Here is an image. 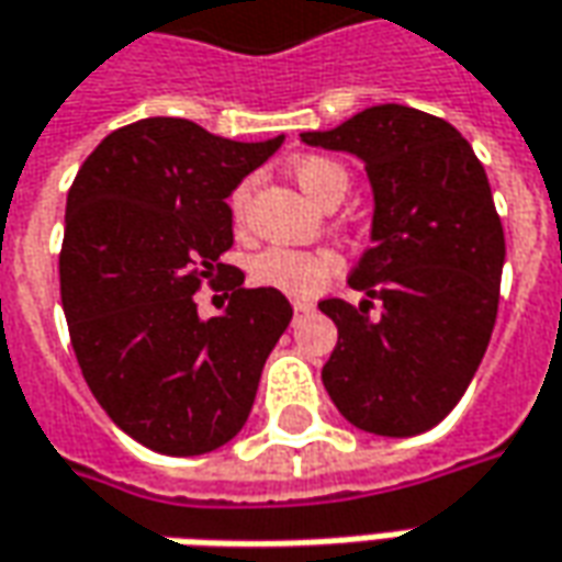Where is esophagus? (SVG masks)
<instances>
[{"label": "esophagus", "instance_id": "esophagus-1", "mask_svg": "<svg viewBox=\"0 0 562 562\" xmlns=\"http://www.w3.org/2000/svg\"><path fill=\"white\" fill-rule=\"evenodd\" d=\"M292 307H295V313H311L316 304H313L311 297H295V301H292Z\"/></svg>", "mask_w": 562, "mask_h": 562}]
</instances>
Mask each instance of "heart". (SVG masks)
I'll return each instance as SVG.
<instances>
[{
    "instance_id": "b5f03b06",
    "label": "heart",
    "mask_w": 562,
    "mask_h": 562,
    "mask_svg": "<svg viewBox=\"0 0 562 562\" xmlns=\"http://www.w3.org/2000/svg\"><path fill=\"white\" fill-rule=\"evenodd\" d=\"M297 187L311 196L313 202H319L331 190H347V171L331 162L326 156H304L292 166ZM246 202V190H236L233 193V209L239 212ZM338 270V258L326 249H289V246H273L265 249L261 255L251 258V277L270 285V289H280L285 295H313L319 292L326 282L335 277Z\"/></svg>"
}]
</instances>
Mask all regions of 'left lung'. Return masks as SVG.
Masks as SVG:
<instances>
[{
    "label": "left lung",
    "instance_id": "obj_1",
    "mask_svg": "<svg viewBox=\"0 0 562 562\" xmlns=\"http://www.w3.org/2000/svg\"><path fill=\"white\" fill-rule=\"evenodd\" d=\"M301 140L362 159L375 200L372 246L347 277L366 297L319 301L338 326L323 384L360 430L425 434L464 396L495 326L505 231L490 178L458 128L403 104Z\"/></svg>",
    "mask_w": 562,
    "mask_h": 562
}]
</instances>
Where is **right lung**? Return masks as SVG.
<instances>
[{"label": "right lung", "instance_id": "right-lung-1", "mask_svg": "<svg viewBox=\"0 0 562 562\" xmlns=\"http://www.w3.org/2000/svg\"><path fill=\"white\" fill-rule=\"evenodd\" d=\"M282 140L243 144L153 116L106 135L67 193L60 304L72 350L110 422L153 452L231 442L292 319L282 292L243 289V273L217 316L202 319L193 297L227 267V196Z\"/></svg>", "mask_w": 562, "mask_h": 562}]
</instances>
